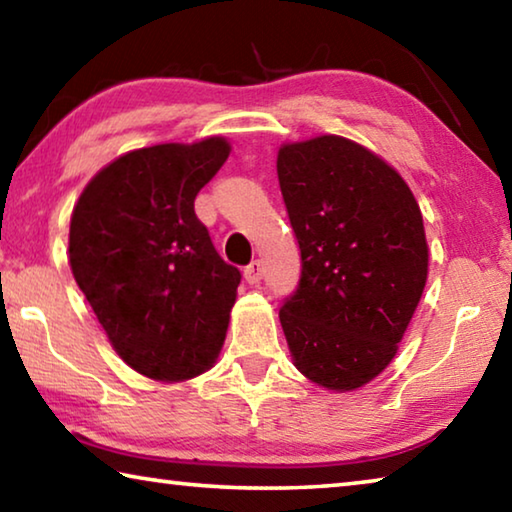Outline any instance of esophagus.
Returning <instances> with one entry per match:
<instances>
[{"label":"esophagus","mask_w":512,"mask_h":512,"mask_svg":"<svg viewBox=\"0 0 512 512\" xmlns=\"http://www.w3.org/2000/svg\"><path fill=\"white\" fill-rule=\"evenodd\" d=\"M262 275H264V266H262V262H259V259H255V262H250L244 268V277H246L248 284H259Z\"/></svg>","instance_id":"34e87169"}]
</instances>
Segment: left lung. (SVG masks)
<instances>
[{
    "label": "left lung",
    "mask_w": 512,
    "mask_h": 512,
    "mask_svg": "<svg viewBox=\"0 0 512 512\" xmlns=\"http://www.w3.org/2000/svg\"><path fill=\"white\" fill-rule=\"evenodd\" d=\"M277 180L300 246L280 323L293 363L352 391L393 361L427 282L420 207L400 173L339 135L287 144Z\"/></svg>",
    "instance_id": "8db88e82"
}]
</instances>
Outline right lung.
<instances>
[{"label":"right lung","mask_w":512,"mask_h":512,"mask_svg":"<svg viewBox=\"0 0 512 512\" xmlns=\"http://www.w3.org/2000/svg\"><path fill=\"white\" fill-rule=\"evenodd\" d=\"M228 153L223 137L131 151L74 207V280L112 348L151 379L201 375L223 345L241 273L216 253L194 201Z\"/></svg>","instance_id":"obj_1"}]
</instances>
